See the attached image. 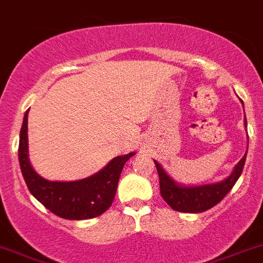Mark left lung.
Returning <instances> with one entry per match:
<instances>
[{
  "label": "left lung",
  "mask_w": 263,
  "mask_h": 263,
  "mask_svg": "<svg viewBox=\"0 0 263 263\" xmlns=\"http://www.w3.org/2000/svg\"><path fill=\"white\" fill-rule=\"evenodd\" d=\"M243 104V100L239 99ZM245 127H247V119L245 116ZM247 153L245 154L239 163L234 166L232 174L221 182L208 183L201 185H184L176 182L163 166L154 160L156 171L159 174V184H160V195L166 203L173 210L179 213L198 214L214 208L220 202L229 191L234 187L235 182L239 179L245 168Z\"/></svg>",
  "instance_id": "obj_1"
}]
</instances>
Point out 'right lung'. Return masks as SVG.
<instances>
[{"mask_svg": "<svg viewBox=\"0 0 263 263\" xmlns=\"http://www.w3.org/2000/svg\"><path fill=\"white\" fill-rule=\"evenodd\" d=\"M28 115H24L18 142V163L31 195L57 216L67 220L97 217L112 205L124 164L136 153L113 158L98 173L79 181H48L39 176L29 160Z\"/></svg>", "mask_w": 263, "mask_h": 263, "instance_id": "right-lung-1", "label": "right lung"}]
</instances>
